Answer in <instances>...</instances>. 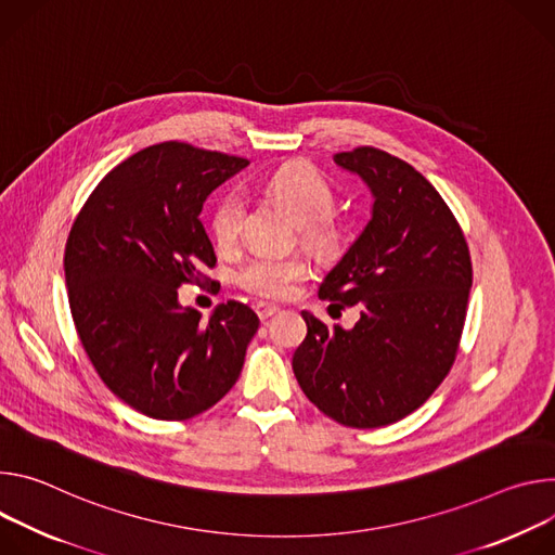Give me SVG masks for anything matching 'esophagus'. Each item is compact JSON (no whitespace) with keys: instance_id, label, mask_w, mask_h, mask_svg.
<instances>
[{"instance_id":"esophagus-1","label":"esophagus","mask_w":555,"mask_h":555,"mask_svg":"<svg viewBox=\"0 0 555 555\" xmlns=\"http://www.w3.org/2000/svg\"><path fill=\"white\" fill-rule=\"evenodd\" d=\"M256 313H258V318L262 320V322H269L273 315H278L280 313V309L278 306H271V304H256Z\"/></svg>"}]
</instances>
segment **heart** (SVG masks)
Instances as JSON below:
<instances>
[{"label": "heart", "mask_w": 555, "mask_h": 555, "mask_svg": "<svg viewBox=\"0 0 555 555\" xmlns=\"http://www.w3.org/2000/svg\"><path fill=\"white\" fill-rule=\"evenodd\" d=\"M267 192L282 203L291 216L301 224L304 237L313 244H326L331 231L326 218L333 211L335 196L331 184L311 167H288L278 171L269 182ZM244 218V201L237 194H227L214 209L211 229L222 249L235 244ZM306 262L297 256H269L260 254L246 260L237 271V282L256 295L280 299L306 278Z\"/></svg>", "instance_id": "obj_1"}]
</instances>
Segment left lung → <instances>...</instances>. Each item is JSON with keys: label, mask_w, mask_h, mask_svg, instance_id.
I'll return each instance as SVG.
<instances>
[{"label": "left lung", "mask_w": 555, "mask_h": 555, "mask_svg": "<svg viewBox=\"0 0 555 555\" xmlns=\"http://www.w3.org/2000/svg\"><path fill=\"white\" fill-rule=\"evenodd\" d=\"M373 196L371 220L320 284V297L359 306L346 331L309 311L293 354L299 388L348 427L390 425L450 373L472 288L467 242L452 211L412 165L375 147L333 156Z\"/></svg>", "instance_id": "obj_1"}]
</instances>
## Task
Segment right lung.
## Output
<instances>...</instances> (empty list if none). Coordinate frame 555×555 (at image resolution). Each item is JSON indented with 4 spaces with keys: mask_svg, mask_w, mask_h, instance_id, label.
Wrapping results in <instances>:
<instances>
[{
    "mask_svg": "<svg viewBox=\"0 0 555 555\" xmlns=\"http://www.w3.org/2000/svg\"><path fill=\"white\" fill-rule=\"evenodd\" d=\"M249 160L184 143L145 147L88 198L66 244V286L79 339L103 384L160 421L192 418L237 382L258 333L240 301L203 320L178 286L216 264L205 201Z\"/></svg>",
    "mask_w": 555,
    "mask_h": 555,
    "instance_id": "1",
    "label": "right lung"
}]
</instances>
